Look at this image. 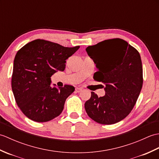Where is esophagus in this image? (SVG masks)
<instances>
[{"label": "esophagus", "mask_w": 159, "mask_h": 159, "mask_svg": "<svg viewBox=\"0 0 159 159\" xmlns=\"http://www.w3.org/2000/svg\"><path fill=\"white\" fill-rule=\"evenodd\" d=\"M75 91H76V92H77V93H79V92H80L82 91V89L81 88H80V87H76V88L75 89Z\"/></svg>", "instance_id": "esophagus-1"}]
</instances>
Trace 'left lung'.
<instances>
[{
  "label": "left lung",
  "mask_w": 159,
  "mask_h": 159,
  "mask_svg": "<svg viewBox=\"0 0 159 159\" xmlns=\"http://www.w3.org/2000/svg\"><path fill=\"white\" fill-rule=\"evenodd\" d=\"M98 69L93 79L104 84L105 96L92 92L85 109L101 124L122 120L133 110L143 85V67L137 50L120 38L107 39L86 48Z\"/></svg>",
  "instance_id": "8db88e82"
}]
</instances>
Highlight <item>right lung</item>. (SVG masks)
Masks as SVG:
<instances>
[{
    "mask_svg": "<svg viewBox=\"0 0 159 159\" xmlns=\"http://www.w3.org/2000/svg\"><path fill=\"white\" fill-rule=\"evenodd\" d=\"M80 46L35 39L16 53L13 61L11 88L16 102L25 116L37 122H46L61 113L66 100L74 87H51L50 77L64 71L66 59Z\"/></svg>",
    "mask_w": 159,
    "mask_h": 159,
    "instance_id": "1",
    "label": "right lung"
}]
</instances>
